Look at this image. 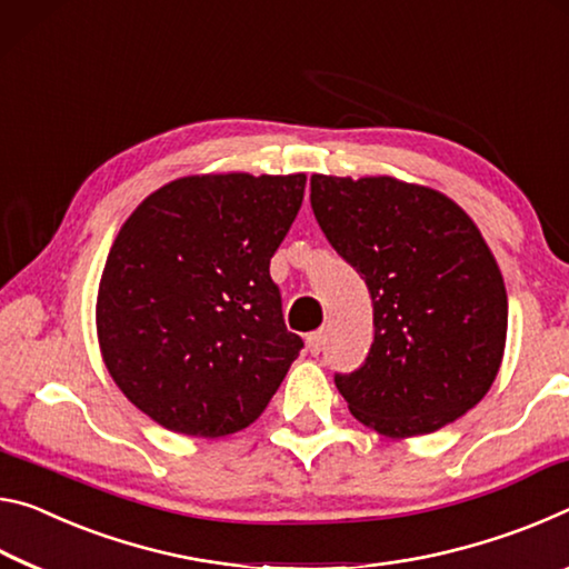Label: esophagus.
I'll use <instances>...</instances> for the list:
<instances>
[{
  "mask_svg": "<svg viewBox=\"0 0 569 569\" xmlns=\"http://www.w3.org/2000/svg\"><path fill=\"white\" fill-rule=\"evenodd\" d=\"M322 346H325V332H322V330L307 335V350H310L312 356H320Z\"/></svg>",
  "mask_w": 569,
  "mask_h": 569,
  "instance_id": "34e87169",
  "label": "esophagus"
}]
</instances>
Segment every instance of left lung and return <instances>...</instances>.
Segmentation results:
<instances>
[{"label": "left lung", "instance_id": "8db88e82", "mask_svg": "<svg viewBox=\"0 0 569 569\" xmlns=\"http://www.w3.org/2000/svg\"><path fill=\"white\" fill-rule=\"evenodd\" d=\"M310 201L372 297L366 366L335 376L350 413L393 441L439 431L489 393L507 346V287L473 219L431 186L312 173Z\"/></svg>", "mask_w": 569, "mask_h": 569}]
</instances>
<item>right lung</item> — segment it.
<instances>
[{"label":"right lung","mask_w":569,"mask_h":569,"mask_svg":"<svg viewBox=\"0 0 569 569\" xmlns=\"http://www.w3.org/2000/svg\"><path fill=\"white\" fill-rule=\"evenodd\" d=\"M305 173L181 176L120 227L96 302L100 356L138 411L181 436L254 423L300 356L269 259Z\"/></svg>","instance_id":"obj_1"}]
</instances>
